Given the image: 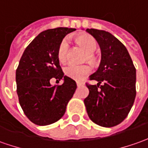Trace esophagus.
I'll return each instance as SVG.
<instances>
[{
	"mask_svg": "<svg viewBox=\"0 0 148 148\" xmlns=\"http://www.w3.org/2000/svg\"><path fill=\"white\" fill-rule=\"evenodd\" d=\"M76 83H77V86H78V87H80V86H82V85H83V84H84V82H80V81H77V82H76Z\"/></svg>",
	"mask_w": 148,
	"mask_h": 148,
	"instance_id": "esophagus-1",
	"label": "esophagus"
}]
</instances>
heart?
I'll return each mask as SVG.
<instances>
[{"mask_svg":"<svg viewBox=\"0 0 148 148\" xmlns=\"http://www.w3.org/2000/svg\"><path fill=\"white\" fill-rule=\"evenodd\" d=\"M75 42L82 49L87 52L86 58L91 63L95 62V57L94 53L98 48V42L95 38L89 34H79L74 37ZM69 53V44L68 41L64 39L59 44L57 49L58 60L64 63L67 61ZM91 67L88 65H74L69 64L64 69V73L67 77L74 80H82L91 73Z\"/></svg>","mask_w":148,"mask_h":148,"instance_id":"heart-1","label":"heart"}]
</instances>
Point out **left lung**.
<instances>
[{"label": "left lung", "mask_w": 148, "mask_h": 148, "mask_svg": "<svg viewBox=\"0 0 148 148\" xmlns=\"http://www.w3.org/2000/svg\"><path fill=\"white\" fill-rule=\"evenodd\" d=\"M87 32L99 44L101 61L97 71L89 77L90 80H96L97 85L86 83L89 95L84 103L94 123L112 127L125 120L133 106L136 70L125 45L112 34L96 29Z\"/></svg>", "instance_id": "left-lung-1"}]
</instances>
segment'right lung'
<instances>
[{"instance_id": "add662e5", "label": "right lung", "mask_w": 148, "mask_h": 148, "mask_svg": "<svg viewBox=\"0 0 148 148\" xmlns=\"http://www.w3.org/2000/svg\"><path fill=\"white\" fill-rule=\"evenodd\" d=\"M76 29L57 27L41 32L24 51L16 70L17 93L23 112L38 125H48L61 119L77 85L64 75L57 57L63 38ZM64 78L61 85L52 86V78Z\"/></svg>"}]
</instances>
